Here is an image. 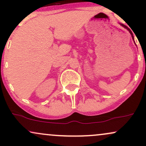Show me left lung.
Segmentation results:
<instances>
[{"label": "left lung", "instance_id": "left-lung-1", "mask_svg": "<svg viewBox=\"0 0 146 146\" xmlns=\"http://www.w3.org/2000/svg\"><path fill=\"white\" fill-rule=\"evenodd\" d=\"M121 26H122V27H125V29H128V31H130V34H131V35H132V39H133V40H134V36H133V35H132V33L131 32V31H130V29H129V28H128V27H126V26H125V25H123V24H121Z\"/></svg>", "mask_w": 146, "mask_h": 146}]
</instances>
